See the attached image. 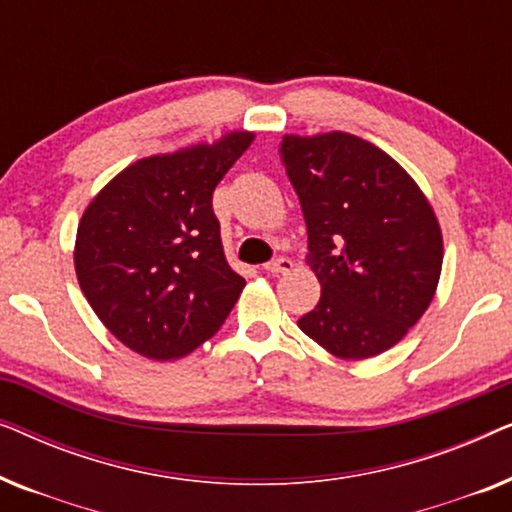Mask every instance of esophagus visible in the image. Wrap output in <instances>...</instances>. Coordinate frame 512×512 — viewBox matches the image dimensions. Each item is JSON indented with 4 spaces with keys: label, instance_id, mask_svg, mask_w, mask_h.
Wrapping results in <instances>:
<instances>
[{
    "label": "esophagus",
    "instance_id": "obj_1",
    "mask_svg": "<svg viewBox=\"0 0 512 512\" xmlns=\"http://www.w3.org/2000/svg\"><path fill=\"white\" fill-rule=\"evenodd\" d=\"M291 258L286 256H279V258H272V261H268L263 265L265 272H270V275H282V272H289L291 270Z\"/></svg>",
    "mask_w": 512,
    "mask_h": 512
}]
</instances>
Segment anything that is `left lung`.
<instances>
[{
	"label": "left lung",
	"mask_w": 512,
	"mask_h": 512,
	"mask_svg": "<svg viewBox=\"0 0 512 512\" xmlns=\"http://www.w3.org/2000/svg\"><path fill=\"white\" fill-rule=\"evenodd\" d=\"M279 158L321 284L300 331L340 359L387 352L436 293L443 237L431 205L394 158L347 132L286 135Z\"/></svg>",
	"instance_id": "left-lung-1"
}]
</instances>
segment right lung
I'll return each mask as SVG.
<instances>
[{
	"label": "right lung",
	"instance_id": "1",
	"mask_svg": "<svg viewBox=\"0 0 512 512\" xmlns=\"http://www.w3.org/2000/svg\"><path fill=\"white\" fill-rule=\"evenodd\" d=\"M254 135L137 160L90 202L74 265L102 324L137 354L184 356L219 331L244 289L226 263L214 188Z\"/></svg>",
	"mask_w": 512,
	"mask_h": 512
}]
</instances>
